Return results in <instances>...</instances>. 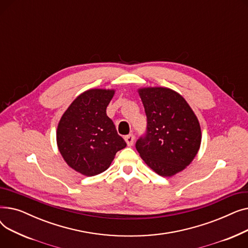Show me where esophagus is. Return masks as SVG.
Here are the masks:
<instances>
[{
  "label": "esophagus",
  "mask_w": 248,
  "mask_h": 248,
  "mask_svg": "<svg viewBox=\"0 0 248 248\" xmlns=\"http://www.w3.org/2000/svg\"><path fill=\"white\" fill-rule=\"evenodd\" d=\"M124 140L126 142L127 146H133L134 145V141H135V136L134 135H127L124 137Z\"/></svg>",
  "instance_id": "obj_1"
}]
</instances>
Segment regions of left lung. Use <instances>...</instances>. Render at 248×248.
<instances>
[{
  "label": "left lung",
  "instance_id": "obj_1",
  "mask_svg": "<svg viewBox=\"0 0 248 248\" xmlns=\"http://www.w3.org/2000/svg\"><path fill=\"white\" fill-rule=\"evenodd\" d=\"M139 94L147 115V131L137 140V151L160 176L183 171L200 148L197 116L183 96L170 88H140Z\"/></svg>",
  "mask_w": 248,
  "mask_h": 248
}]
</instances>
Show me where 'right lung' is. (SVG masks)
<instances>
[{
	"label": "right lung",
	"mask_w": 248,
	"mask_h": 248,
	"mask_svg": "<svg viewBox=\"0 0 248 248\" xmlns=\"http://www.w3.org/2000/svg\"><path fill=\"white\" fill-rule=\"evenodd\" d=\"M114 94L110 89H89L77 96L61 117L57 146L73 170L95 176L110 166L115 154L126 147L117 134L107 108Z\"/></svg>",
	"instance_id": "obj_1"
}]
</instances>
